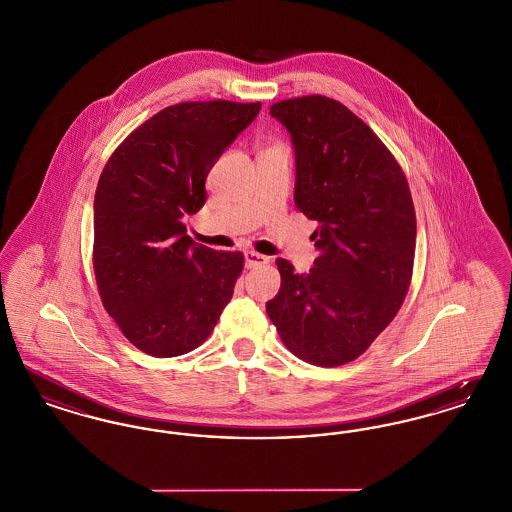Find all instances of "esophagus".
Here are the masks:
<instances>
[{
	"mask_svg": "<svg viewBox=\"0 0 512 512\" xmlns=\"http://www.w3.org/2000/svg\"><path fill=\"white\" fill-rule=\"evenodd\" d=\"M244 259L247 268L259 267V265H267L268 263V257L261 255V253H255V251H245Z\"/></svg>",
	"mask_w": 512,
	"mask_h": 512,
	"instance_id": "1",
	"label": "esophagus"
}]
</instances>
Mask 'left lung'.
<instances>
[{
  "label": "left lung",
  "instance_id": "8db88e82",
  "mask_svg": "<svg viewBox=\"0 0 512 512\" xmlns=\"http://www.w3.org/2000/svg\"><path fill=\"white\" fill-rule=\"evenodd\" d=\"M270 117L292 136L297 209L317 220L307 274L276 259L282 284L267 313L284 345L318 366L365 353L397 315L413 276L416 217L390 149L340 101L286 99Z\"/></svg>",
  "mask_w": 512,
  "mask_h": 512
}]
</instances>
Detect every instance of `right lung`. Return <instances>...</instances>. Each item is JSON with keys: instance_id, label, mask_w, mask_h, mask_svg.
I'll use <instances>...</instances> for the list:
<instances>
[{"instance_id": "1", "label": "right lung", "mask_w": 512, "mask_h": 512, "mask_svg": "<svg viewBox=\"0 0 512 512\" xmlns=\"http://www.w3.org/2000/svg\"><path fill=\"white\" fill-rule=\"evenodd\" d=\"M261 103L186 101L138 126L101 172L94 199V270L105 311L153 357L201 345L232 299L244 255L197 245L184 217L207 199L220 155Z\"/></svg>"}]
</instances>
